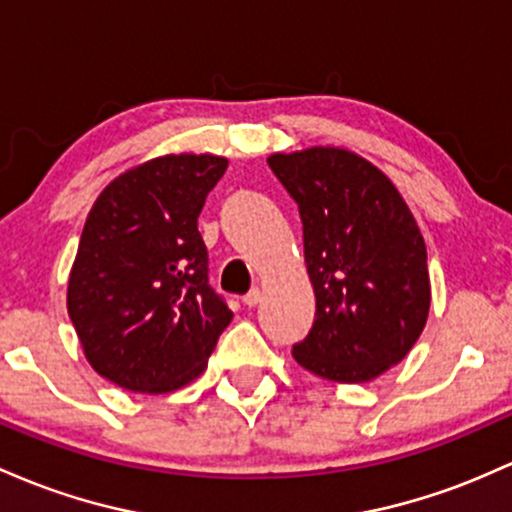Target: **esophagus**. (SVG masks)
Segmentation results:
<instances>
[{"label":"esophagus","instance_id":"obj_1","mask_svg":"<svg viewBox=\"0 0 512 512\" xmlns=\"http://www.w3.org/2000/svg\"><path fill=\"white\" fill-rule=\"evenodd\" d=\"M261 300H263V292L258 290V287H254V290H249V292H246V295H244V304H246V307H256V304L261 302Z\"/></svg>","mask_w":512,"mask_h":512}]
</instances>
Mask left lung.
Masks as SVG:
<instances>
[{
	"instance_id": "obj_1",
	"label": "left lung",
	"mask_w": 512,
	"mask_h": 512,
	"mask_svg": "<svg viewBox=\"0 0 512 512\" xmlns=\"http://www.w3.org/2000/svg\"><path fill=\"white\" fill-rule=\"evenodd\" d=\"M268 166L302 217L317 297L312 331L292 346L304 370L370 382L401 363L426 326V241L394 183L348 149L271 154Z\"/></svg>"
}]
</instances>
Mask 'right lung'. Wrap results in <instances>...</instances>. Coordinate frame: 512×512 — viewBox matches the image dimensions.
Here are the masks:
<instances>
[{
    "label": "right lung",
    "instance_id": "right-lung-1",
    "mask_svg": "<svg viewBox=\"0 0 512 512\" xmlns=\"http://www.w3.org/2000/svg\"><path fill=\"white\" fill-rule=\"evenodd\" d=\"M227 169L215 154H166L120 174L89 210L67 312L89 365L142 394L181 389L208 367L232 309L208 283L198 232Z\"/></svg>",
    "mask_w": 512,
    "mask_h": 512
}]
</instances>
